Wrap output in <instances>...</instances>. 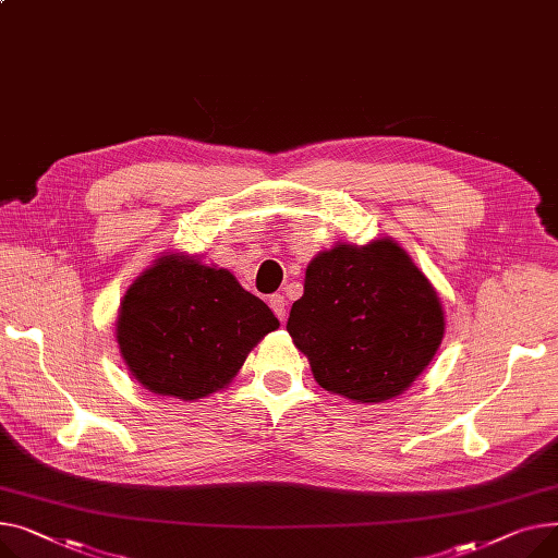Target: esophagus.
<instances>
[{"instance_id": "esophagus-1", "label": "esophagus", "mask_w": 558, "mask_h": 558, "mask_svg": "<svg viewBox=\"0 0 558 558\" xmlns=\"http://www.w3.org/2000/svg\"><path fill=\"white\" fill-rule=\"evenodd\" d=\"M270 308H272V313L277 315V319H279L281 324H286L288 313H286V300H283V294H272V298H270Z\"/></svg>"}]
</instances>
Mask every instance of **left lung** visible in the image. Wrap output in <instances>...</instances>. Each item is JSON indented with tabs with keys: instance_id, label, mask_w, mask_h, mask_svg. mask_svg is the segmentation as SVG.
<instances>
[{
	"instance_id": "obj_1",
	"label": "left lung",
	"mask_w": 558,
	"mask_h": 558,
	"mask_svg": "<svg viewBox=\"0 0 558 558\" xmlns=\"http://www.w3.org/2000/svg\"><path fill=\"white\" fill-rule=\"evenodd\" d=\"M286 329L326 391L380 403L428 367L444 338V311L395 241L342 243L311 260Z\"/></svg>"
}]
</instances>
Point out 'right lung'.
<instances>
[{
  "mask_svg": "<svg viewBox=\"0 0 558 558\" xmlns=\"http://www.w3.org/2000/svg\"><path fill=\"white\" fill-rule=\"evenodd\" d=\"M277 326L272 311L227 270L169 254L128 288L117 342L146 389L193 401L232 380Z\"/></svg>",
  "mask_w": 558,
  "mask_h": 558,
  "instance_id": "right-lung-1",
  "label": "right lung"
}]
</instances>
